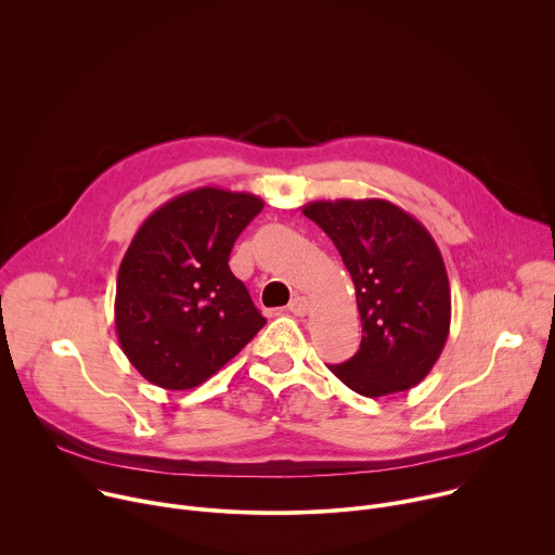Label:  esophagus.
<instances>
[{"label":"esophagus","mask_w":555,"mask_h":555,"mask_svg":"<svg viewBox=\"0 0 555 555\" xmlns=\"http://www.w3.org/2000/svg\"><path fill=\"white\" fill-rule=\"evenodd\" d=\"M287 309H289L292 313H296V315H305V313L309 311V300H307L305 296H294V298L289 300Z\"/></svg>","instance_id":"obj_1"}]
</instances>
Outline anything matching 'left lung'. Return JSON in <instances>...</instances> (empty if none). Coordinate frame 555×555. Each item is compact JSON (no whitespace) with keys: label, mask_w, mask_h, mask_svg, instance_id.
I'll return each mask as SVG.
<instances>
[{"label":"left lung","mask_w":555,"mask_h":555,"mask_svg":"<svg viewBox=\"0 0 555 555\" xmlns=\"http://www.w3.org/2000/svg\"><path fill=\"white\" fill-rule=\"evenodd\" d=\"M302 215L336 244L356 285L358 353L330 366L364 398L417 386L450 334V281L430 232L386 199L309 202Z\"/></svg>","instance_id":"1"}]
</instances>
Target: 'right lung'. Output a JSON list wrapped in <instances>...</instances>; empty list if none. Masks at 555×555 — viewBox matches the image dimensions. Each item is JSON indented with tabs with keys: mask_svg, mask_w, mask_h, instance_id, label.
I'll return each mask as SVG.
<instances>
[{
	"mask_svg": "<svg viewBox=\"0 0 555 555\" xmlns=\"http://www.w3.org/2000/svg\"><path fill=\"white\" fill-rule=\"evenodd\" d=\"M263 199L202 186L153 210L122 257L114 323L135 371L189 390L215 375L266 325L230 250Z\"/></svg>",
	"mask_w": 555,
	"mask_h": 555,
	"instance_id": "obj_1",
	"label": "right lung"
}]
</instances>
